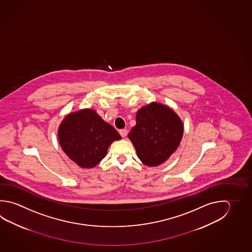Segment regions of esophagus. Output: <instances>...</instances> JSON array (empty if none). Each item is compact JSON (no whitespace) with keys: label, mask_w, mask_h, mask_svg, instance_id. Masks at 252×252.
I'll list each match as a JSON object with an SVG mask.
<instances>
[{"label":"esophagus","mask_w":252,"mask_h":252,"mask_svg":"<svg viewBox=\"0 0 252 252\" xmlns=\"http://www.w3.org/2000/svg\"><path fill=\"white\" fill-rule=\"evenodd\" d=\"M119 133L122 137H125L128 135V130L126 128H123V129H120Z\"/></svg>","instance_id":"34e87169"}]
</instances>
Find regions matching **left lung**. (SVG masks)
Masks as SVG:
<instances>
[{
	"instance_id": "left-lung-1",
	"label": "left lung",
	"mask_w": 252,
	"mask_h": 252,
	"mask_svg": "<svg viewBox=\"0 0 252 252\" xmlns=\"http://www.w3.org/2000/svg\"><path fill=\"white\" fill-rule=\"evenodd\" d=\"M137 124L128 133L138 158L147 166H158L179 147L183 137L181 120L172 110L153 103L138 110Z\"/></svg>"
}]
</instances>
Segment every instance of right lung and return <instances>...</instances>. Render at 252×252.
<instances>
[{"instance_id": "obj_1", "label": "right lung", "mask_w": 252, "mask_h": 252, "mask_svg": "<svg viewBox=\"0 0 252 252\" xmlns=\"http://www.w3.org/2000/svg\"><path fill=\"white\" fill-rule=\"evenodd\" d=\"M59 139L71 160L89 169L106 156L110 144L121 139V136L94 110L85 109L64 118L59 128Z\"/></svg>"}]
</instances>
